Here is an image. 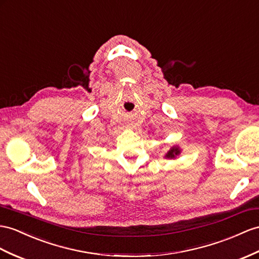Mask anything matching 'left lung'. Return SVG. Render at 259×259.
<instances>
[{"label": "left lung", "instance_id": "1", "mask_svg": "<svg viewBox=\"0 0 259 259\" xmlns=\"http://www.w3.org/2000/svg\"><path fill=\"white\" fill-rule=\"evenodd\" d=\"M182 153V150L181 148L178 147V145H173L168 151L167 153H165L164 157L165 158H168V160H174V158H176L177 156H180Z\"/></svg>", "mask_w": 259, "mask_h": 259}]
</instances>
